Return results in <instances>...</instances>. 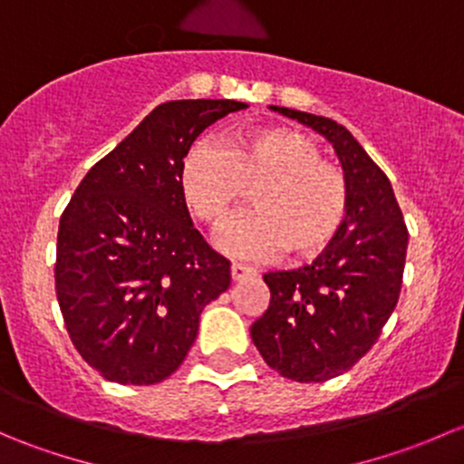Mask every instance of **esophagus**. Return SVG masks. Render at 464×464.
<instances>
[{"label":"esophagus","mask_w":464,"mask_h":464,"mask_svg":"<svg viewBox=\"0 0 464 464\" xmlns=\"http://www.w3.org/2000/svg\"><path fill=\"white\" fill-rule=\"evenodd\" d=\"M231 276H233V280H236V283H242V280L254 278L256 269H254V266L240 265V262H233V265H231Z\"/></svg>","instance_id":"34e87169"}]
</instances>
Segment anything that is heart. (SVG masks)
<instances>
[{
	"label": "heart",
	"mask_w": 464,
	"mask_h": 464,
	"mask_svg": "<svg viewBox=\"0 0 464 464\" xmlns=\"http://www.w3.org/2000/svg\"><path fill=\"white\" fill-rule=\"evenodd\" d=\"M181 199L213 231L256 190V213L233 224L219 246L237 258L321 254L348 215V179L319 145L292 128H251L224 145L198 141L179 163Z\"/></svg>",
	"instance_id": "obj_1"
}]
</instances>
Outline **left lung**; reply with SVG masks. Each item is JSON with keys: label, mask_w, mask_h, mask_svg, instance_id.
I'll return each mask as SVG.
<instances>
[{"label": "left lung", "mask_w": 464, "mask_h": 464, "mask_svg": "<svg viewBox=\"0 0 464 464\" xmlns=\"http://www.w3.org/2000/svg\"><path fill=\"white\" fill-rule=\"evenodd\" d=\"M334 145L348 179V215L312 265L269 271V307L251 325L262 359L301 383L350 371L375 345L400 298L409 228L392 186L336 121L274 107Z\"/></svg>", "instance_id": "left-lung-1"}]
</instances>
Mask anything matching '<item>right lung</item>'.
I'll list each match as a JSON object with an SVG mask.
<instances>
[{"instance_id":"add662e5","label":"right lung","mask_w":464,"mask_h":464,"mask_svg":"<svg viewBox=\"0 0 464 464\" xmlns=\"http://www.w3.org/2000/svg\"><path fill=\"white\" fill-rule=\"evenodd\" d=\"M237 101H170L154 107L93 163L64 208L55 294L69 339L116 383L170 377L195 343L199 314L231 285V262L190 222L179 163Z\"/></svg>"}]
</instances>
